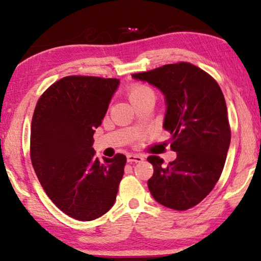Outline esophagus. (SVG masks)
Instances as JSON below:
<instances>
[{
	"instance_id": "esophagus-1",
	"label": "esophagus",
	"mask_w": 261,
	"mask_h": 261,
	"mask_svg": "<svg viewBox=\"0 0 261 261\" xmlns=\"http://www.w3.org/2000/svg\"><path fill=\"white\" fill-rule=\"evenodd\" d=\"M144 160V156L140 154H128L127 155V162L128 163H140Z\"/></svg>"
}]
</instances>
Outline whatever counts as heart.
<instances>
[{
  "label": "heart",
  "instance_id": "obj_1",
  "mask_svg": "<svg viewBox=\"0 0 261 261\" xmlns=\"http://www.w3.org/2000/svg\"><path fill=\"white\" fill-rule=\"evenodd\" d=\"M148 94H153L152 89L144 84H134L132 85L129 90H128V97H129L130 101H133L135 98L142 97V96L148 95Z\"/></svg>",
  "mask_w": 261,
  "mask_h": 261
}]
</instances>
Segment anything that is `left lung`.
Returning <instances> with one entry per match:
<instances>
[{"label": "left lung", "mask_w": 261, "mask_h": 261, "mask_svg": "<svg viewBox=\"0 0 261 261\" xmlns=\"http://www.w3.org/2000/svg\"><path fill=\"white\" fill-rule=\"evenodd\" d=\"M132 77L154 85L166 101L164 129L171 134L173 162L164 166L149 155L153 176L147 181L153 198L167 208L188 210L213 190L222 173L230 144L224 96L217 82L190 63L156 67Z\"/></svg>", "instance_id": "obj_1"}]
</instances>
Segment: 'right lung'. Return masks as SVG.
<instances>
[{
  "instance_id": "obj_1",
  "label": "right lung",
  "mask_w": 261,
  "mask_h": 261,
  "mask_svg": "<svg viewBox=\"0 0 261 261\" xmlns=\"http://www.w3.org/2000/svg\"><path fill=\"white\" fill-rule=\"evenodd\" d=\"M116 78L67 76L53 83L35 106L31 160L42 189L64 214L91 221L112 208L126 155L96 158L95 128L119 87Z\"/></svg>"
}]
</instances>
